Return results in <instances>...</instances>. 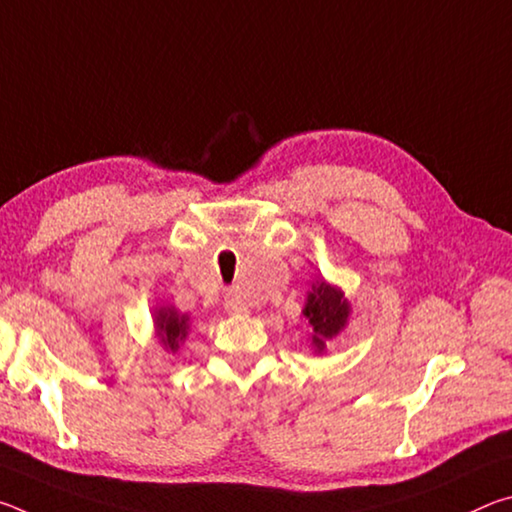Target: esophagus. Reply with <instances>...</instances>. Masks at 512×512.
<instances>
[{
    "label": "esophagus",
    "mask_w": 512,
    "mask_h": 512,
    "mask_svg": "<svg viewBox=\"0 0 512 512\" xmlns=\"http://www.w3.org/2000/svg\"><path fill=\"white\" fill-rule=\"evenodd\" d=\"M223 307H225V311H230V314H250L248 302L241 296H237V293H228V296H225Z\"/></svg>",
    "instance_id": "esophagus-1"
}]
</instances>
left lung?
<instances>
[{"instance_id":"obj_1","label":"left lung","mask_w":512,"mask_h":512,"mask_svg":"<svg viewBox=\"0 0 512 512\" xmlns=\"http://www.w3.org/2000/svg\"><path fill=\"white\" fill-rule=\"evenodd\" d=\"M350 314L352 305L341 287L329 284L323 277L311 284L302 316L309 320V348L314 354L327 352V343L348 327Z\"/></svg>"}]
</instances>
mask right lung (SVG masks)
Masks as SVG:
<instances>
[{"label":"right lung","mask_w":512,"mask_h":512,"mask_svg":"<svg viewBox=\"0 0 512 512\" xmlns=\"http://www.w3.org/2000/svg\"><path fill=\"white\" fill-rule=\"evenodd\" d=\"M153 329L162 348L169 354H176L192 332V318L180 314L173 305H162L153 309Z\"/></svg>","instance_id":"1"}]
</instances>
